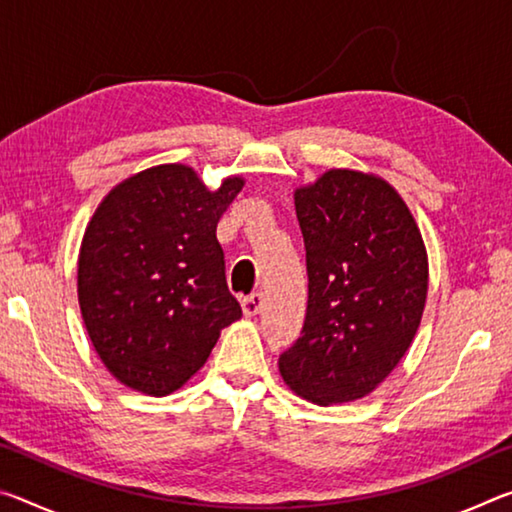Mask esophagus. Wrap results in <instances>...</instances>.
<instances>
[{"label": "esophagus", "instance_id": "34e87169", "mask_svg": "<svg viewBox=\"0 0 512 512\" xmlns=\"http://www.w3.org/2000/svg\"><path fill=\"white\" fill-rule=\"evenodd\" d=\"M264 305V293L262 291H255L250 293V296H246L244 300H241V309H244L246 316H255L259 309H262Z\"/></svg>", "mask_w": 512, "mask_h": 512}]
</instances>
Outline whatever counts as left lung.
<instances>
[{"mask_svg":"<svg viewBox=\"0 0 512 512\" xmlns=\"http://www.w3.org/2000/svg\"><path fill=\"white\" fill-rule=\"evenodd\" d=\"M309 300L300 339L280 354L293 393L327 406L359 400L409 350L427 300V250L386 180L332 169L296 189Z\"/></svg>","mask_w":512,"mask_h":512,"instance_id":"8db88e82","label":"left lung"}]
</instances>
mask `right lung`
<instances>
[{
    "mask_svg": "<svg viewBox=\"0 0 512 512\" xmlns=\"http://www.w3.org/2000/svg\"><path fill=\"white\" fill-rule=\"evenodd\" d=\"M244 187L207 192L194 169L160 164L103 198L79 255V305L94 350L121 384L178 391L241 318L216 223Z\"/></svg>",
    "mask_w": 512,
    "mask_h": 512,
    "instance_id": "right-lung-1",
    "label": "right lung"
}]
</instances>
